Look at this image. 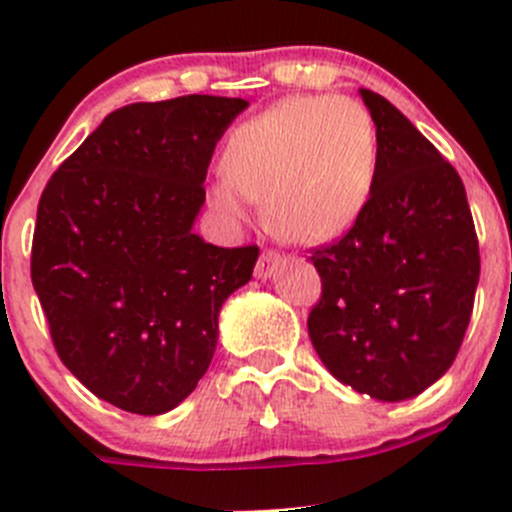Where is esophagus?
I'll return each mask as SVG.
<instances>
[{"label":"esophagus","mask_w":512,"mask_h":512,"mask_svg":"<svg viewBox=\"0 0 512 512\" xmlns=\"http://www.w3.org/2000/svg\"><path fill=\"white\" fill-rule=\"evenodd\" d=\"M280 260L282 257L277 255L275 250H262L260 260H257V265H255V275L262 277V280H267V277H272V272L277 270Z\"/></svg>","instance_id":"obj_1"}]
</instances>
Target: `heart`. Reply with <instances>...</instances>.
<instances>
[{
	"label": "heart",
	"instance_id": "1",
	"mask_svg": "<svg viewBox=\"0 0 512 512\" xmlns=\"http://www.w3.org/2000/svg\"><path fill=\"white\" fill-rule=\"evenodd\" d=\"M379 131L371 113L347 96H294L242 123L223 151L225 180L210 193L227 218L242 199L262 200L275 237L317 245L359 218L374 190Z\"/></svg>",
	"mask_w": 512,
	"mask_h": 512
}]
</instances>
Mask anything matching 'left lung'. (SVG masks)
<instances>
[{
    "label": "left lung",
    "instance_id": "1",
    "mask_svg": "<svg viewBox=\"0 0 512 512\" xmlns=\"http://www.w3.org/2000/svg\"><path fill=\"white\" fill-rule=\"evenodd\" d=\"M379 131L369 203L312 250L322 297L307 329L332 376L379 401L421 394L451 369L480 255L461 175L384 96L361 89Z\"/></svg>",
    "mask_w": 512,
    "mask_h": 512
}]
</instances>
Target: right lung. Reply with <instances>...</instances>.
<instances>
[{
    "label": "right lung",
    "mask_w": 512,
    "mask_h": 512,
    "mask_svg": "<svg viewBox=\"0 0 512 512\" xmlns=\"http://www.w3.org/2000/svg\"><path fill=\"white\" fill-rule=\"evenodd\" d=\"M245 98L131 103L59 165L41 193L32 285L66 369L98 399L158 416L198 386L220 307L260 247L195 235L215 146Z\"/></svg>",
    "instance_id": "add662e5"
}]
</instances>
